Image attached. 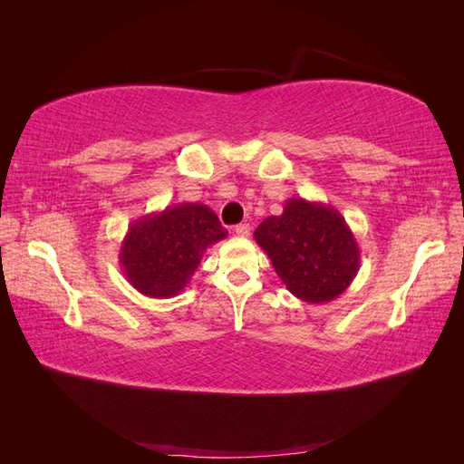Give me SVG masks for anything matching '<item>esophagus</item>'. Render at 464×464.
<instances>
[{"mask_svg":"<svg viewBox=\"0 0 464 464\" xmlns=\"http://www.w3.org/2000/svg\"><path fill=\"white\" fill-rule=\"evenodd\" d=\"M249 224L247 222H242V224H237V227L234 228V232L237 234V236H242V237H246V236H249Z\"/></svg>","mask_w":464,"mask_h":464,"instance_id":"1","label":"esophagus"}]
</instances>
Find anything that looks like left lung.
Returning <instances> with one entry per match:
<instances>
[{"instance_id":"obj_1","label":"left lung","mask_w":464,"mask_h":464,"mask_svg":"<svg viewBox=\"0 0 464 464\" xmlns=\"http://www.w3.org/2000/svg\"><path fill=\"white\" fill-rule=\"evenodd\" d=\"M254 237L286 288L307 304L339 298L360 269L356 237L331 205L292 198L283 215L259 224Z\"/></svg>"}]
</instances>
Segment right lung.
Wrapping results in <instances>:
<instances>
[{
    "label": "right lung",
    "instance_id": "obj_1",
    "mask_svg": "<svg viewBox=\"0 0 464 464\" xmlns=\"http://www.w3.org/2000/svg\"><path fill=\"white\" fill-rule=\"evenodd\" d=\"M228 236L215 210L201 203H178L130 224L120 265L130 285L149 298L184 292L208 246Z\"/></svg>",
    "mask_w": 464,
    "mask_h": 464
}]
</instances>
